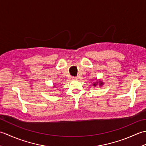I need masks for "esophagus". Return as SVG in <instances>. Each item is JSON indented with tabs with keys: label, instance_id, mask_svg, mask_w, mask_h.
Segmentation results:
<instances>
[{
	"label": "esophagus",
	"instance_id": "esophagus-1",
	"mask_svg": "<svg viewBox=\"0 0 146 146\" xmlns=\"http://www.w3.org/2000/svg\"><path fill=\"white\" fill-rule=\"evenodd\" d=\"M73 80H77V77H73L72 78Z\"/></svg>",
	"mask_w": 146,
	"mask_h": 146
}]
</instances>
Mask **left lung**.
Returning a JSON list of instances; mask_svg holds the SVG:
<instances>
[{
    "instance_id": "obj_1",
    "label": "left lung",
    "mask_w": 146,
    "mask_h": 146,
    "mask_svg": "<svg viewBox=\"0 0 146 146\" xmlns=\"http://www.w3.org/2000/svg\"><path fill=\"white\" fill-rule=\"evenodd\" d=\"M98 84H99V85H100V86H102V85H103L104 83L102 82H101V81H99V82H97V83H94V86H95L96 85H97Z\"/></svg>"
}]
</instances>
